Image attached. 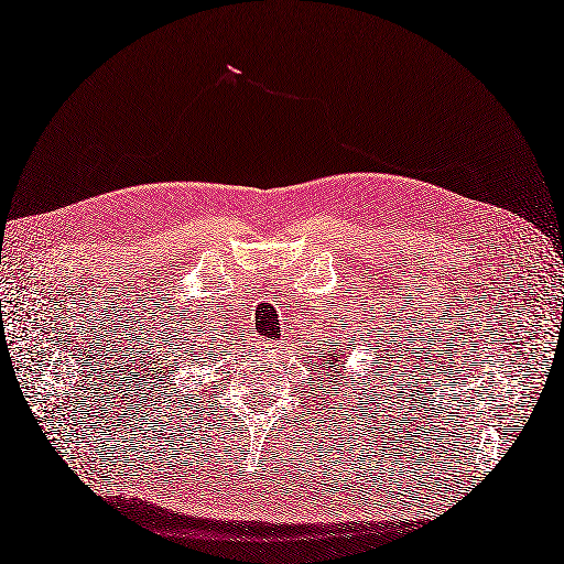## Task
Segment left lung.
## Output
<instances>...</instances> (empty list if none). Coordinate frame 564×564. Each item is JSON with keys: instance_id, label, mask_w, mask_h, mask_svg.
Returning a JSON list of instances; mask_svg holds the SVG:
<instances>
[{"instance_id": "8db88e82", "label": "left lung", "mask_w": 564, "mask_h": 564, "mask_svg": "<svg viewBox=\"0 0 564 564\" xmlns=\"http://www.w3.org/2000/svg\"><path fill=\"white\" fill-rule=\"evenodd\" d=\"M336 362H340V359H336V352H334V357H326L324 359V365H334L336 367Z\"/></svg>"}]
</instances>
